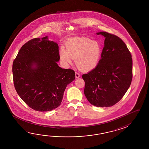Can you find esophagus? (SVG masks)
Returning <instances> with one entry per match:
<instances>
[{"label":"esophagus","instance_id":"1","mask_svg":"<svg viewBox=\"0 0 149 149\" xmlns=\"http://www.w3.org/2000/svg\"><path fill=\"white\" fill-rule=\"evenodd\" d=\"M80 77V75L78 72H76V78H78Z\"/></svg>","mask_w":149,"mask_h":149}]
</instances>
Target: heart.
<instances>
[{"mask_svg":"<svg viewBox=\"0 0 149 149\" xmlns=\"http://www.w3.org/2000/svg\"><path fill=\"white\" fill-rule=\"evenodd\" d=\"M66 49L61 48L59 55L64 64L70 63L71 58L79 70L89 71L97 65L101 59L102 49L100 43L86 38L70 39L65 43Z\"/></svg>","mask_w":149,"mask_h":149,"instance_id":"1","label":"heart"}]
</instances>
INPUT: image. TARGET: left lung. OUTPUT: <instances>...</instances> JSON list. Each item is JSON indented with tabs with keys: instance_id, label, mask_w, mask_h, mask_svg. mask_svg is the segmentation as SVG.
Instances as JSON below:
<instances>
[{
	"instance_id": "1",
	"label": "left lung",
	"mask_w": 149,
	"mask_h": 149,
	"mask_svg": "<svg viewBox=\"0 0 149 149\" xmlns=\"http://www.w3.org/2000/svg\"><path fill=\"white\" fill-rule=\"evenodd\" d=\"M105 38L101 58L97 65L82 75L84 94L91 104L109 107L126 93L133 78L132 55L122 39L116 35L100 32Z\"/></svg>"
}]
</instances>
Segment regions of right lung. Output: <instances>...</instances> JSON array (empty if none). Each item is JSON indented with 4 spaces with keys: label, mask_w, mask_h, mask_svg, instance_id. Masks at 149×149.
Wrapping results in <instances>:
<instances>
[{
    "label": "right lung",
    "mask_w": 149,
    "mask_h": 149,
    "mask_svg": "<svg viewBox=\"0 0 149 149\" xmlns=\"http://www.w3.org/2000/svg\"><path fill=\"white\" fill-rule=\"evenodd\" d=\"M58 46L48 36L34 38L21 48L13 63L14 85L18 95L36 111H49L60 105L75 72L57 65Z\"/></svg>",
    "instance_id": "add662e5"
}]
</instances>
